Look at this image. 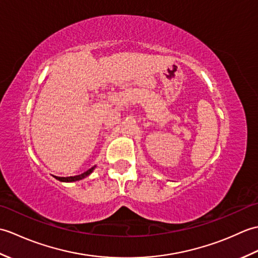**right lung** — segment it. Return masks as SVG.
I'll return each instance as SVG.
<instances>
[{
	"label": "right lung",
	"mask_w": 258,
	"mask_h": 258,
	"mask_svg": "<svg viewBox=\"0 0 258 258\" xmlns=\"http://www.w3.org/2000/svg\"><path fill=\"white\" fill-rule=\"evenodd\" d=\"M95 168V166L91 167L90 169H87L86 172H84L83 174L81 175H76V176H70V177H58V176H54L56 179L61 180V182H76V180H80V179H83L85 178L86 176H89V175L93 172V169Z\"/></svg>",
	"instance_id": "right-lung-1"
}]
</instances>
